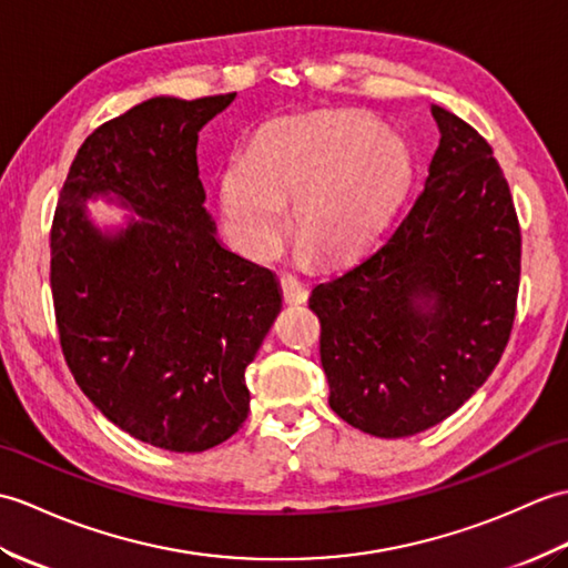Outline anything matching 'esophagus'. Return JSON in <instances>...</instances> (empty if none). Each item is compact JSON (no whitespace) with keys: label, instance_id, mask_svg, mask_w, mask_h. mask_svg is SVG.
Returning a JSON list of instances; mask_svg holds the SVG:
<instances>
[{"label":"esophagus","instance_id":"1","mask_svg":"<svg viewBox=\"0 0 568 568\" xmlns=\"http://www.w3.org/2000/svg\"><path fill=\"white\" fill-rule=\"evenodd\" d=\"M280 286H282V294H284L286 304H304L306 296H308L306 286L301 284L292 272H284V274L280 276Z\"/></svg>","mask_w":568,"mask_h":568}]
</instances>
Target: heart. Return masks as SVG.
<instances>
[{"label": "heart", "mask_w": 568, "mask_h": 568, "mask_svg": "<svg viewBox=\"0 0 568 568\" xmlns=\"http://www.w3.org/2000/svg\"><path fill=\"white\" fill-rule=\"evenodd\" d=\"M406 174L403 150L369 119L286 121L264 129L250 155L225 162L223 225L247 257H270L286 231V201H296L298 245L316 257H343L379 229Z\"/></svg>", "instance_id": "b5f03b06"}]
</instances>
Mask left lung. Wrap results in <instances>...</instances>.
Instances as JSON below:
<instances>
[{"label":"left lung","mask_w":568,"mask_h":568,"mask_svg":"<svg viewBox=\"0 0 568 568\" xmlns=\"http://www.w3.org/2000/svg\"><path fill=\"white\" fill-rule=\"evenodd\" d=\"M425 186L382 243L313 288L331 408L362 433L408 437L449 418L508 345L520 225L494 150L433 106Z\"/></svg>","instance_id":"1"}]
</instances>
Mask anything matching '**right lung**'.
<instances>
[{
  "instance_id": "obj_1",
  "label": "right lung",
  "mask_w": 568,
  "mask_h": 568,
  "mask_svg": "<svg viewBox=\"0 0 568 568\" xmlns=\"http://www.w3.org/2000/svg\"><path fill=\"white\" fill-rule=\"evenodd\" d=\"M233 94L153 97L99 125L72 160L50 229V288L74 382L123 433L204 452L247 418L245 369L282 311L276 276L216 237L199 131ZM141 220L99 232L90 197Z\"/></svg>"
}]
</instances>
